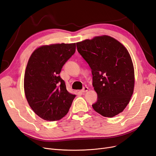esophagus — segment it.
Listing matches in <instances>:
<instances>
[{"instance_id":"34e87169","label":"esophagus","mask_w":156,"mask_h":156,"mask_svg":"<svg viewBox=\"0 0 156 156\" xmlns=\"http://www.w3.org/2000/svg\"><path fill=\"white\" fill-rule=\"evenodd\" d=\"M88 89H89V88H88L87 87H84L81 90V92H82V93H85V92H87V91H88Z\"/></svg>"}]
</instances>
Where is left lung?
<instances>
[{"label":"left lung","mask_w":156,"mask_h":156,"mask_svg":"<svg viewBox=\"0 0 156 156\" xmlns=\"http://www.w3.org/2000/svg\"><path fill=\"white\" fill-rule=\"evenodd\" d=\"M78 52L89 64L93 86L97 93L92 105L104 117H113L126 107L134 88V69L123 45L108 36L95 37L76 43Z\"/></svg>","instance_id":"8db88e82"}]
</instances>
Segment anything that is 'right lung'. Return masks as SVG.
Returning a JSON list of instances; mask_svg holds the SVG:
<instances>
[{
  "label": "right lung",
  "instance_id": "add662e5",
  "mask_svg": "<svg viewBox=\"0 0 156 156\" xmlns=\"http://www.w3.org/2000/svg\"><path fill=\"white\" fill-rule=\"evenodd\" d=\"M76 51V43L44 45L30 58L24 88L30 106L41 119L55 121L66 115L76 95L69 93L59 76L65 63Z\"/></svg>",
  "mask_w": 156,
  "mask_h": 156
}]
</instances>
